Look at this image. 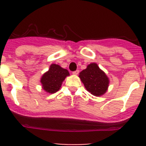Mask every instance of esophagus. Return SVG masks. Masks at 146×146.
Here are the masks:
<instances>
[{"label":"esophagus","instance_id":"1","mask_svg":"<svg viewBox=\"0 0 146 146\" xmlns=\"http://www.w3.org/2000/svg\"><path fill=\"white\" fill-rule=\"evenodd\" d=\"M72 74H74V75H77V74H79V70H76L74 72H72Z\"/></svg>","mask_w":146,"mask_h":146}]
</instances>
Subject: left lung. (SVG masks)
<instances>
[{"instance_id": "obj_1", "label": "left lung", "mask_w": 146, "mask_h": 146, "mask_svg": "<svg viewBox=\"0 0 146 146\" xmlns=\"http://www.w3.org/2000/svg\"><path fill=\"white\" fill-rule=\"evenodd\" d=\"M79 77L86 90L94 96H102L108 91L109 78L95 63L88 65L87 68L80 73Z\"/></svg>"}]
</instances>
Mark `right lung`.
Returning a JSON list of instances; mask_svg holds the SVG:
<instances>
[{
    "label": "right lung",
    "mask_w": 146,
    "mask_h": 146,
    "mask_svg": "<svg viewBox=\"0 0 146 146\" xmlns=\"http://www.w3.org/2000/svg\"><path fill=\"white\" fill-rule=\"evenodd\" d=\"M67 76H69L67 69L62 68L58 64H51L49 70L45 72L41 78L42 88L50 94L57 92Z\"/></svg>",
    "instance_id": "right-lung-1"
}]
</instances>
